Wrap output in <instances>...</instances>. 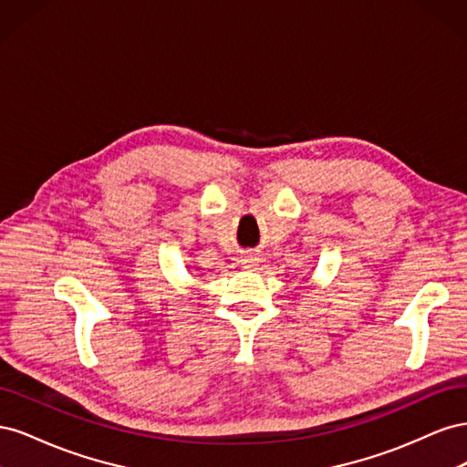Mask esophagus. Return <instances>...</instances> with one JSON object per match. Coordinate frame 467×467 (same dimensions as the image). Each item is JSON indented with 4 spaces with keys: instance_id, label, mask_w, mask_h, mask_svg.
Wrapping results in <instances>:
<instances>
[{
    "instance_id": "esophagus-1",
    "label": "esophagus",
    "mask_w": 467,
    "mask_h": 467,
    "mask_svg": "<svg viewBox=\"0 0 467 467\" xmlns=\"http://www.w3.org/2000/svg\"><path fill=\"white\" fill-rule=\"evenodd\" d=\"M259 261H261V259H259L257 255H253V253H245L244 259H242V265L247 266V268H253V266L259 265Z\"/></svg>"
}]
</instances>
